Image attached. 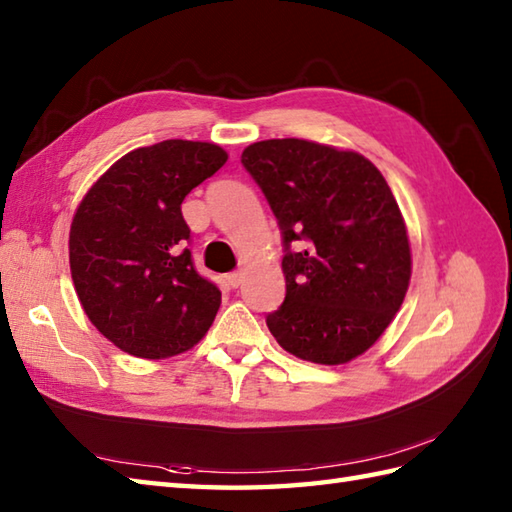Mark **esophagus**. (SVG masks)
Segmentation results:
<instances>
[{
    "label": "esophagus",
    "instance_id": "obj_1",
    "mask_svg": "<svg viewBox=\"0 0 512 512\" xmlns=\"http://www.w3.org/2000/svg\"><path fill=\"white\" fill-rule=\"evenodd\" d=\"M242 279H244L242 270H235V273H228V275H226V284L231 286V288H237L239 284H242Z\"/></svg>",
    "mask_w": 512,
    "mask_h": 512
}]
</instances>
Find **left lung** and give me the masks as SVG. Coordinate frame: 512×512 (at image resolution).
Wrapping results in <instances>:
<instances>
[{"instance_id":"8db88e82","label":"left lung","mask_w":512,"mask_h":512,"mask_svg":"<svg viewBox=\"0 0 512 512\" xmlns=\"http://www.w3.org/2000/svg\"><path fill=\"white\" fill-rule=\"evenodd\" d=\"M284 239L286 299L266 317L286 352L319 365L361 356L387 330L411 279L407 226L372 162L301 138L244 149ZM299 241L304 248H291Z\"/></svg>"}]
</instances>
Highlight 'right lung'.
Returning a JSON list of instances; mask_svg holds the SVG:
<instances>
[{"label":"right lung","mask_w":512,"mask_h":512,"mask_svg":"<svg viewBox=\"0 0 512 512\" xmlns=\"http://www.w3.org/2000/svg\"><path fill=\"white\" fill-rule=\"evenodd\" d=\"M228 160L213 143L162 140L129 151L85 193L70 226L81 306L105 339L138 358L191 350L222 292L198 275L180 204Z\"/></svg>","instance_id":"1"}]
</instances>
